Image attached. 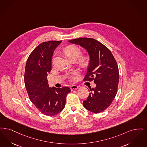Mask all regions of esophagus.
Instances as JSON below:
<instances>
[{"mask_svg":"<svg viewBox=\"0 0 147 147\" xmlns=\"http://www.w3.org/2000/svg\"><path fill=\"white\" fill-rule=\"evenodd\" d=\"M78 88V86H77L76 85H72L70 87V89L71 90H76Z\"/></svg>","mask_w":147,"mask_h":147,"instance_id":"34e87169","label":"esophagus"}]
</instances>
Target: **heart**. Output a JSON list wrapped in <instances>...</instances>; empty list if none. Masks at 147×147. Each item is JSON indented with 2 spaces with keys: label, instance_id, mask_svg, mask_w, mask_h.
<instances>
[{
  "label": "heart",
  "instance_id": "b5f03b06",
  "mask_svg": "<svg viewBox=\"0 0 147 147\" xmlns=\"http://www.w3.org/2000/svg\"><path fill=\"white\" fill-rule=\"evenodd\" d=\"M64 52L66 56L69 57L71 60L72 59H77L78 57H80L82 55L81 50L76 46L70 45L67 47L65 49ZM89 62V58L87 57H82L80 58V63L82 65H86ZM76 72H71L70 74L68 75V77L71 80H75L74 76L76 75Z\"/></svg>",
  "mask_w": 147,
  "mask_h": 147
}]
</instances>
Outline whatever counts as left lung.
Segmentation results:
<instances>
[{
	"label": "left lung",
	"instance_id": "obj_1",
	"mask_svg": "<svg viewBox=\"0 0 147 147\" xmlns=\"http://www.w3.org/2000/svg\"><path fill=\"white\" fill-rule=\"evenodd\" d=\"M88 52L90 64L84 81H93L95 88H90L89 96L83 102L84 107L94 113L108 108L115 98L119 81L118 66L111 51L94 39L79 38L69 40Z\"/></svg>",
	"mask_w": 147,
	"mask_h": 147
}]
</instances>
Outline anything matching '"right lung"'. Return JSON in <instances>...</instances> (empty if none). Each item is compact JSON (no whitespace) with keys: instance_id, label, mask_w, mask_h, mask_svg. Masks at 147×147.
I'll use <instances>...</instances> for the list:
<instances>
[{"instance_id":"add662e5","label":"right lung","mask_w":147,"mask_h":147,"mask_svg":"<svg viewBox=\"0 0 147 147\" xmlns=\"http://www.w3.org/2000/svg\"><path fill=\"white\" fill-rule=\"evenodd\" d=\"M62 41L51 40L39 45L27 59L25 84L29 98L44 115L54 116L64 109L69 87H49L47 76L52 69L54 51Z\"/></svg>"}]
</instances>
